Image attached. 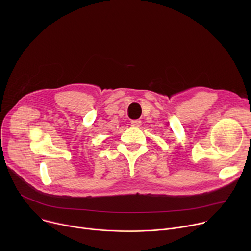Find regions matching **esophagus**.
I'll list each match as a JSON object with an SVG mask.
<instances>
[{
  "label": "esophagus",
  "instance_id": "34e87169",
  "mask_svg": "<svg viewBox=\"0 0 251 251\" xmlns=\"http://www.w3.org/2000/svg\"><path fill=\"white\" fill-rule=\"evenodd\" d=\"M141 124H142L141 120H132L131 121V126H133V127H140Z\"/></svg>",
  "mask_w": 251,
  "mask_h": 251
}]
</instances>
